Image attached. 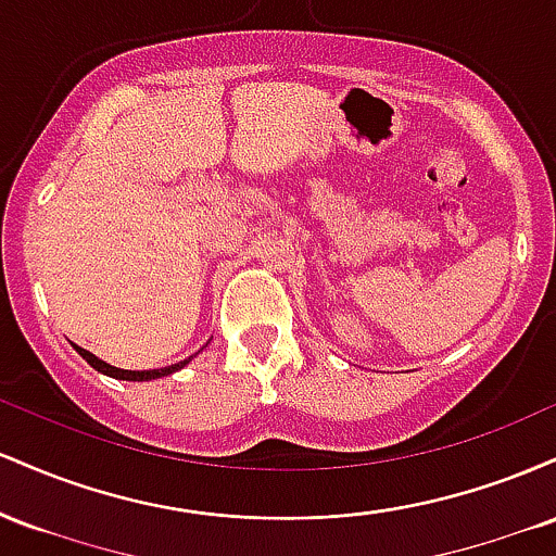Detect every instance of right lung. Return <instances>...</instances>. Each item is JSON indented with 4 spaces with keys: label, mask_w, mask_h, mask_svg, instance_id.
<instances>
[{
    "label": "right lung",
    "mask_w": 556,
    "mask_h": 556,
    "mask_svg": "<svg viewBox=\"0 0 556 556\" xmlns=\"http://www.w3.org/2000/svg\"><path fill=\"white\" fill-rule=\"evenodd\" d=\"M70 344H73V348L78 350V355H80L83 361L88 363V366H93L99 374L112 376V379H119V381H151V379H162V376H169V374L180 371V368H185L190 361H193V355H190V358H185V361H180V363H172V366H164V368H149V371H127V368L110 366V363H106V361L96 358L93 353H88V350H83L80 344H75V342H70Z\"/></svg>",
    "instance_id": "add662e5"
}]
</instances>
